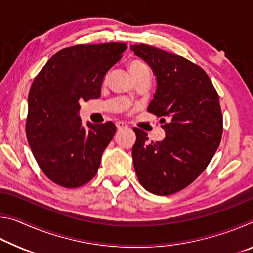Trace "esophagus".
<instances>
[{"instance_id":"obj_1","label":"esophagus","mask_w":253,"mask_h":253,"mask_svg":"<svg viewBox=\"0 0 253 253\" xmlns=\"http://www.w3.org/2000/svg\"><path fill=\"white\" fill-rule=\"evenodd\" d=\"M116 127L118 128V129H124V128H127L128 125L124 122H116Z\"/></svg>"}]
</instances>
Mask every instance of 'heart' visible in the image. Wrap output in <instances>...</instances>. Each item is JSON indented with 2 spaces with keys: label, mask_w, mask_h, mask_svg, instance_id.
Wrapping results in <instances>:
<instances>
[{
  "label": "heart",
  "mask_w": 253,
  "mask_h": 253,
  "mask_svg": "<svg viewBox=\"0 0 253 253\" xmlns=\"http://www.w3.org/2000/svg\"><path fill=\"white\" fill-rule=\"evenodd\" d=\"M146 69H147L146 65H145L144 62L140 61V60H132V61H130V63H129V70L131 72V75L134 77Z\"/></svg>",
  "instance_id": "obj_1"
}]
</instances>
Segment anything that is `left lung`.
I'll return each mask as SVG.
<instances>
[{
	"instance_id": "left-lung-1",
	"label": "left lung",
	"mask_w": 253,
	"mask_h": 253,
	"mask_svg": "<svg viewBox=\"0 0 253 253\" xmlns=\"http://www.w3.org/2000/svg\"><path fill=\"white\" fill-rule=\"evenodd\" d=\"M130 49L156 76L147 110L161 117L166 132L161 142H149L146 132L134 128L135 170L145 190L170 195L195 181L219 147L223 132L219 95L207 72L190 60L147 44Z\"/></svg>"
}]
</instances>
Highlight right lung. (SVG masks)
Instances as JSON below:
<instances>
[{"mask_svg": "<svg viewBox=\"0 0 253 253\" xmlns=\"http://www.w3.org/2000/svg\"><path fill=\"white\" fill-rule=\"evenodd\" d=\"M126 49L119 42L69 46L53 54L33 80L27 138L42 172L60 186H83L98 172L116 126L106 122L83 127L80 102L100 97L102 79Z\"/></svg>", "mask_w": 253, "mask_h": 253, "instance_id": "obj_1", "label": "right lung"}]
</instances>
